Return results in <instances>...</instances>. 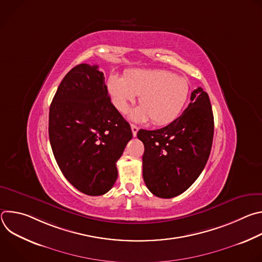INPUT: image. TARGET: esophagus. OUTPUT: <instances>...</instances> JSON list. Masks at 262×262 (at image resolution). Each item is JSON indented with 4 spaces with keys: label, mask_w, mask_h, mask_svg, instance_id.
I'll list each match as a JSON object with an SVG mask.
<instances>
[{
    "label": "esophagus",
    "mask_w": 262,
    "mask_h": 262,
    "mask_svg": "<svg viewBox=\"0 0 262 262\" xmlns=\"http://www.w3.org/2000/svg\"><path fill=\"white\" fill-rule=\"evenodd\" d=\"M130 127H132V132H133V136L136 137L137 134H138V130H139V127L135 124H130Z\"/></svg>",
    "instance_id": "esophagus-1"
}]
</instances>
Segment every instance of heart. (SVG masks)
<instances>
[{
    "label": "heart",
    "mask_w": 262,
    "mask_h": 262,
    "mask_svg": "<svg viewBox=\"0 0 262 262\" xmlns=\"http://www.w3.org/2000/svg\"><path fill=\"white\" fill-rule=\"evenodd\" d=\"M107 90L115 107L126 113L130 103L140 96L141 106L134 110L130 118L138 122L151 119L155 125L174 121L182 111L190 93L185 78L161 69H136L127 72L124 79L111 74Z\"/></svg>",
    "instance_id": "obj_1"
}]
</instances>
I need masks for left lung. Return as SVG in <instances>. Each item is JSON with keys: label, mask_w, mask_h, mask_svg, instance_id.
<instances>
[{"label": "left lung", "mask_w": 262, "mask_h": 262, "mask_svg": "<svg viewBox=\"0 0 262 262\" xmlns=\"http://www.w3.org/2000/svg\"><path fill=\"white\" fill-rule=\"evenodd\" d=\"M213 115L208 94L198 87L181 116L167 126L140 129L144 144L143 178L154 195L173 198L188 190L203 171L213 139Z\"/></svg>", "instance_id": "left-lung-1"}]
</instances>
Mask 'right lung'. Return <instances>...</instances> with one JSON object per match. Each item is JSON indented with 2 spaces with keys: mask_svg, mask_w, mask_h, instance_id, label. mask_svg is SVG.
I'll return each mask as SVG.
<instances>
[{
  "mask_svg": "<svg viewBox=\"0 0 262 262\" xmlns=\"http://www.w3.org/2000/svg\"><path fill=\"white\" fill-rule=\"evenodd\" d=\"M49 136L56 162L74 188L89 196L112 189L133 133L111 102L97 65L79 64L64 77L50 106Z\"/></svg>",
  "mask_w": 262,
  "mask_h": 262,
  "instance_id": "right-lung-1",
  "label": "right lung"
}]
</instances>
